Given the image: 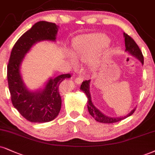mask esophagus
<instances>
[{
    "mask_svg": "<svg viewBox=\"0 0 155 155\" xmlns=\"http://www.w3.org/2000/svg\"><path fill=\"white\" fill-rule=\"evenodd\" d=\"M83 81V78L81 77V76H79V77L76 78L74 79V82H75L76 84H81Z\"/></svg>",
    "mask_w": 155,
    "mask_h": 155,
    "instance_id": "obj_1",
    "label": "esophagus"
}]
</instances>
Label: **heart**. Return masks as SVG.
Here are the masks:
<instances>
[{
    "label": "heart",
    "instance_id": "1",
    "mask_svg": "<svg viewBox=\"0 0 155 155\" xmlns=\"http://www.w3.org/2000/svg\"><path fill=\"white\" fill-rule=\"evenodd\" d=\"M108 42V39L103 34H88L80 36L74 39L72 43V54H68V58L72 66L78 64V60L87 62L93 54ZM98 58L91 60L90 65L94 69L98 66Z\"/></svg>",
    "mask_w": 155,
    "mask_h": 155
}]
</instances>
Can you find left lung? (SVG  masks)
<instances>
[{"label": "left lung", "mask_w": 155, "mask_h": 155, "mask_svg": "<svg viewBox=\"0 0 155 155\" xmlns=\"http://www.w3.org/2000/svg\"><path fill=\"white\" fill-rule=\"evenodd\" d=\"M124 37L125 38V47L126 49L125 51H127L128 53L132 55V56L135 57L137 59L142 62V64H144V57H143L142 52L141 51L140 49L135 42L134 40L131 38L130 36L128 35L127 34L124 33ZM90 82L91 80L88 81H85L82 83V85H81V91H83L84 93H85L87 95V110H88L89 114L95 118V121L100 122V123H104V124H112L116 123V122L120 121L121 120L124 119V118L129 117L131 115H132L134 112L136 110V108H134L128 114L127 116H123V117H117V118H112L109 117L104 115L102 114L98 108H95V106L93 104L92 101H91V93H90Z\"/></svg>", "instance_id": "obj_1"}]
</instances>
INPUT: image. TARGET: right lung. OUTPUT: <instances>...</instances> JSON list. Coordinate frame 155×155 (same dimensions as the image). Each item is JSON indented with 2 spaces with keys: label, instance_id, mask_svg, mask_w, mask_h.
<instances>
[{
  "label": "right lung",
  "instance_id": "right-lung-1",
  "mask_svg": "<svg viewBox=\"0 0 155 155\" xmlns=\"http://www.w3.org/2000/svg\"><path fill=\"white\" fill-rule=\"evenodd\" d=\"M58 26L54 23L41 21L36 23L18 39L11 51L7 66V78L11 102L23 117L33 123H45L58 116L62 99L60 83L70 74H63L49 78L45 87L37 91H29L23 81L21 64L25 55L38 41L47 40L55 41Z\"/></svg>",
  "mask_w": 155,
  "mask_h": 155
}]
</instances>
